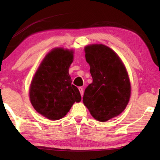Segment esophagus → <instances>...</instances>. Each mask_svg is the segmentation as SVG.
<instances>
[{"label":"esophagus","mask_w":160,"mask_h":160,"mask_svg":"<svg viewBox=\"0 0 160 160\" xmlns=\"http://www.w3.org/2000/svg\"><path fill=\"white\" fill-rule=\"evenodd\" d=\"M78 89H79V91H80V94H81V96H83V88H82V87H79V88H78Z\"/></svg>","instance_id":"34e87169"}]
</instances>
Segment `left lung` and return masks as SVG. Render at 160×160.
I'll list each match as a JSON object with an SVG mask.
<instances>
[{
	"label": "left lung",
	"instance_id": "8db88e82",
	"mask_svg": "<svg viewBox=\"0 0 160 160\" xmlns=\"http://www.w3.org/2000/svg\"><path fill=\"white\" fill-rule=\"evenodd\" d=\"M85 53L93 80L85 89L83 104L94 119L105 122L120 115L128 104V73L118 54L106 45H88Z\"/></svg>",
	"mask_w": 160,
	"mask_h": 160
}]
</instances>
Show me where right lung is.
Instances as JSON below:
<instances>
[{
	"label": "right lung",
	"mask_w": 160,
	"mask_h": 160,
	"mask_svg": "<svg viewBox=\"0 0 160 160\" xmlns=\"http://www.w3.org/2000/svg\"><path fill=\"white\" fill-rule=\"evenodd\" d=\"M73 54L72 49L53 48L43 58L32 78L29 100L34 109L49 120L63 118L75 102L81 101L79 90L72 84L68 72Z\"/></svg>",
	"instance_id": "1"
}]
</instances>
